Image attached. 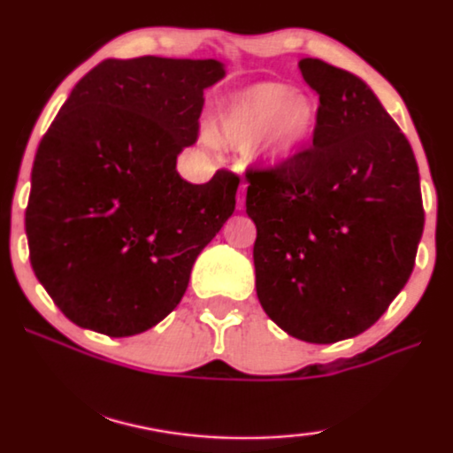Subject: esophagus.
Segmentation results:
<instances>
[{
	"instance_id": "1",
	"label": "esophagus",
	"mask_w": 453,
	"mask_h": 453,
	"mask_svg": "<svg viewBox=\"0 0 453 453\" xmlns=\"http://www.w3.org/2000/svg\"><path fill=\"white\" fill-rule=\"evenodd\" d=\"M245 187L248 185H241V193H239V197H237V208L239 210H243V205H245Z\"/></svg>"
}]
</instances>
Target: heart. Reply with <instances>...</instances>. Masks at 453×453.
<instances>
[{
  "instance_id": "obj_1",
  "label": "heart",
  "mask_w": 453,
  "mask_h": 453,
  "mask_svg": "<svg viewBox=\"0 0 453 453\" xmlns=\"http://www.w3.org/2000/svg\"><path fill=\"white\" fill-rule=\"evenodd\" d=\"M319 108L280 83L239 91L219 119L220 137L237 150L257 148L270 160H287L312 137Z\"/></svg>"
}]
</instances>
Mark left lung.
Returning <instances> with one entry per match:
<instances>
[{"label":"left lung","instance_id":"1","mask_svg":"<svg viewBox=\"0 0 453 453\" xmlns=\"http://www.w3.org/2000/svg\"><path fill=\"white\" fill-rule=\"evenodd\" d=\"M319 93L312 145L248 168L256 293L264 312L308 343H337L377 322L414 270L425 226L406 134L356 74L299 60Z\"/></svg>","mask_w":453,"mask_h":453}]
</instances>
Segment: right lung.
Returning <instances> with one entry per match:
<instances>
[{
    "label": "right lung",
    "mask_w": 453,
    "mask_h": 453,
    "mask_svg": "<svg viewBox=\"0 0 453 453\" xmlns=\"http://www.w3.org/2000/svg\"><path fill=\"white\" fill-rule=\"evenodd\" d=\"M216 60L141 56L89 70L41 139L25 214L35 277L74 325L108 337L156 326L234 212L239 176L193 185L176 156L197 141Z\"/></svg>",
    "instance_id": "add662e5"
}]
</instances>
